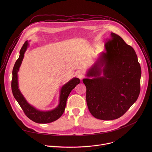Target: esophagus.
<instances>
[{
    "label": "esophagus",
    "instance_id": "obj_1",
    "mask_svg": "<svg viewBox=\"0 0 152 152\" xmlns=\"http://www.w3.org/2000/svg\"><path fill=\"white\" fill-rule=\"evenodd\" d=\"M77 76L79 79H82L85 77V75H84V73L83 72H79L77 75Z\"/></svg>",
    "mask_w": 152,
    "mask_h": 152
}]
</instances>
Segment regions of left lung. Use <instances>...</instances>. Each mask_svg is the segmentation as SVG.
Wrapping results in <instances>:
<instances>
[{
	"instance_id": "left-lung-1",
	"label": "left lung",
	"mask_w": 152,
	"mask_h": 152,
	"mask_svg": "<svg viewBox=\"0 0 152 152\" xmlns=\"http://www.w3.org/2000/svg\"><path fill=\"white\" fill-rule=\"evenodd\" d=\"M102 52L83 82L86 100L93 117L112 120L124 115L140 93L141 70L134 49L112 32ZM103 69H102L101 67ZM102 72L104 76L100 77Z\"/></svg>"
}]
</instances>
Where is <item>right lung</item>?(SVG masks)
<instances>
[{
  "label": "right lung",
  "instance_id": "obj_1",
  "mask_svg": "<svg viewBox=\"0 0 152 152\" xmlns=\"http://www.w3.org/2000/svg\"><path fill=\"white\" fill-rule=\"evenodd\" d=\"M29 42L25 41L20 51V56L16 61L12 70V78L11 81L12 92L14 98L23 110L26 115L31 120L38 123H49L58 120L64 113L66 108L67 98L71 91L79 83L80 80L74 77L62 86L59 96V103L54 110L49 111H42L37 110L28 103L18 89V72L24 58V54L28 48Z\"/></svg>",
  "mask_w": 152,
  "mask_h": 152
}]
</instances>
